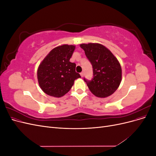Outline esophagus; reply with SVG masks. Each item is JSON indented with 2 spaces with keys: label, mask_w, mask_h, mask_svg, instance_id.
Returning <instances> with one entry per match:
<instances>
[{
  "label": "esophagus",
  "mask_w": 156,
  "mask_h": 156,
  "mask_svg": "<svg viewBox=\"0 0 156 156\" xmlns=\"http://www.w3.org/2000/svg\"><path fill=\"white\" fill-rule=\"evenodd\" d=\"M80 75H81V77H83V76H84V73H83V72H81V73H80Z\"/></svg>",
  "instance_id": "esophagus-1"
}]
</instances>
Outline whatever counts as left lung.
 Masks as SVG:
<instances>
[{
    "mask_svg": "<svg viewBox=\"0 0 156 156\" xmlns=\"http://www.w3.org/2000/svg\"><path fill=\"white\" fill-rule=\"evenodd\" d=\"M80 47L84 51L93 67L92 81L84 79L89 90L98 98H105L112 95L122 81V68L119 60L102 44H82Z\"/></svg>",
    "mask_w": 156,
    "mask_h": 156,
    "instance_id": "8db88e82",
    "label": "left lung"
}]
</instances>
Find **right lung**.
<instances>
[{
    "label": "right lung",
    "instance_id": "add662e5",
    "mask_svg": "<svg viewBox=\"0 0 156 156\" xmlns=\"http://www.w3.org/2000/svg\"><path fill=\"white\" fill-rule=\"evenodd\" d=\"M75 49L73 45L56 47L41 62L37 71V81L46 94L62 97L70 90L75 80L81 77L75 72L76 64L69 62Z\"/></svg>",
    "mask_w": 156,
    "mask_h": 156
}]
</instances>
